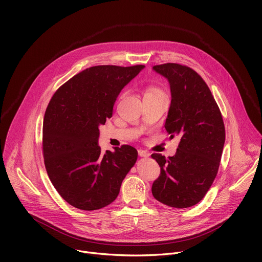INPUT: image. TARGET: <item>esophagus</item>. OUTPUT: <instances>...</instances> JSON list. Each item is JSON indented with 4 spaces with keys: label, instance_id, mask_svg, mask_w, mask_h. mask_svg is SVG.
<instances>
[{
    "label": "esophagus",
    "instance_id": "esophagus-1",
    "mask_svg": "<svg viewBox=\"0 0 262 262\" xmlns=\"http://www.w3.org/2000/svg\"><path fill=\"white\" fill-rule=\"evenodd\" d=\"M138 154L140 157H148L149 156V153L147 152V150H144V149H138Z\"/></svg>",
    "mask_w": 262,
    "mask_h": 262
}]
</instances>
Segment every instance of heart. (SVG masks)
Returning <instances> with one entry per match:
<instances>
[{
  "mask_svg": "<svg viewBox=\"0 0 262 262\" xmlns=\"http://www.w3.org/2000/svg\"><path fill=\"white\" fill-rule=\"evenodd\" d=\"M160 93H162V91L155 86H149L145 90V95H154V94H160Z\"/></svg>",
  "mask_w": 262,
  "mask_h": 262,
  "instance_id": "1",
  "label": "heart"
}]
</instances>
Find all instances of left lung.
Wrapping results in <instances>:
<instances>
[{
    "mask_svg": "<svg viewBox=\"0 0 262 262\" xmlns=\"http://www.w3.org/2000/svg\"><path fill=\"white\" fill-rule=\"evenodd\" d=\"M153 70L169 80L172 100L164 127L180 144L172 157L152 154L160 167L152 193L170 207L188 208L202 201L217 174L225 142L223 118L207 84L191 68L169 62Z\"/></svg>",
    "mask_w": 262,
    "mask_h": 262,
    "instance_id": "obj_1",
    "label": "left lung"
}]
</instances>
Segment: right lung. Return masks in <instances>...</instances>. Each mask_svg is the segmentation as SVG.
Masks as SVG:
<instances>
[{
	"mask_svg": "<svg viewBox=\"0 0 262 262\" xmlns=\"http://www.w3.org/2000/svg\"><path fill=\"white\" fill-rule=\"evenodd\" d=\"M144 66H95L58 88L43 119L42 150L50 181L73 207L96 210L112 204L138 157L124 144L103 154L100 125L112 118L119 93Z\"/></svg>",
	"mask_w": 262,
	"mask_h": 262,
	"instance_id": "add662e5",
	"label": "right lung"
}]
</instances>
